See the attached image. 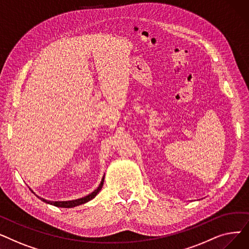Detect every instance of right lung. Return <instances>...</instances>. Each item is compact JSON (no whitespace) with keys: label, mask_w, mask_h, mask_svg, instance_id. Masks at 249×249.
Segmentation results:
<instances>
[{"label":"right lung","mask_w":249,"mask_h":249,"mask_svg":"<svg viewBox=\"0 0 249 249\" xmlns=\"http://www.w3.org/2000/svg\"><path fill=\"white\" fill-rule=\"evenodd\" d=\"M104 178L105 177H103L102 178V181L100 186L98 187V189H96L93 193H90L89 195L86 196V197L84 198H81V199H76V200H72V201H57V202H52V201H47L43 198H40L43 202L47 203V204H50V205H53V206H56V207H61V208H72V207H75V206H78V205H82V204H85L89 201H90L91 199H94L96 196L98 195V193L101 191L103 185H104ZM39 198V197H38Z\"/></svg>","instance_id":"right-lung-1"}]
</instances>
